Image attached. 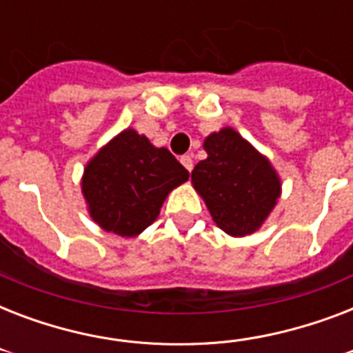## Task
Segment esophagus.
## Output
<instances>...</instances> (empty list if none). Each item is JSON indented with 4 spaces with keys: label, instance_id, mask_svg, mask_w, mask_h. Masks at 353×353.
I'll return each instance as SVG.
<instances>
[{
    "label": "esophagus",
    "instance_id": "34e87169",
    "mask_svg": "<svg viewBox=\"0 0 353 353\" xmlns=\"http://www.w3.org/2000/svg\"><path fill=\"white\" fill-rule=\"evenodd\" d=\"M181 165L187 168L188 172H192L194 168V161H192V155H183L181 157Z\"/></svg>",
    "mask_w": 353,
    "mask_h": 353
}]
</instances>
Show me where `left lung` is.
Here are the masks:
<instances>
[{
  "instance_id": "8db88e82",
  "label": "left lung",
  "mask_w": 353,
  "mask_h": 353,
  "mask_svg": "<svg viewBox=\"0 0 353 353\" xmlns=\"http://www.w3.org/2000/svg\"><path fill=\"white\" fill-rule=\"evenodd\" d=\"M203 148L209 157L194 166V187L221 231L231 236L251 234L276 205V172L232 128L210 133Z\"/></svg>"
}]
</instances>
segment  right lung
<instances>
[{
	"label": "right lung",
	"mask_w": 353,
	"mask_h": 353,
	"mask_svg": "<svg viewBox=\"0 0 353 353\" xmlns=\"http://www.w3.org/2000/svg\"><path fill=\"white\" fill-rule=\"evenodd\" d=\"M187 179L188 170L168 150L126 130L88 163L82 192L104 231L130 238L154 223L168 192Z\"/></svg>",
	"instance_id": "1"
}]
</instances>
